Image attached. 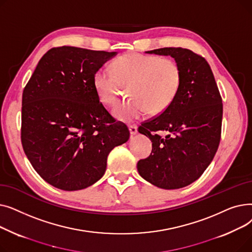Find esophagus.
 Masks as SVG:
<instances>
[{
	"mask_svg": "<svg viewBox=\"0 0 252 252\" xmlns=\"http://www.w3.org/2000/svg\"><path fill=\"white\" fill-rule=\"evenodd\" d=\"M128 129H129L130 135H136V134L138 133V126H137L136 125L129 126H128Z\"/></svg>",
	"mask_w": 252,
	"mask_h": 252,
	"instance_id": "obj_1",
	"label": "esophagus"
}]
</instances>
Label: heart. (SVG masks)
I'll return each instance as SVG.
<instances>
[{"label":"heart","mask_w":252,"mask_h":252,"mask_svg":"<svg viewBox=\"0 0 252 252\" xmlns=\"http://www.w3.org/2000/svg\"><path fill=\"white\" fill-rule=\"evenodd\" d=\"M183 82L180 64L170 58L140 53H127L111 63V68L101 67L93 77V87L104 105L113 104L128 84L129 98L118 102L112 108L113 116L131 122L144 115L160 114L176 100Z\"/></svg>","instance_id":"1"}]
</instances>
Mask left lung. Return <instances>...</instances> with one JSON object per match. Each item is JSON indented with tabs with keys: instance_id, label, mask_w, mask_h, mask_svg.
<instances>
[{
	"instance_id": "left-lung-1",
	"label": "left lung",
	"mask_w": 252,
	"mask_h": 252,
	"mask_svg": "<svg viewBox=\"0 0 252 252\" xmlns=\"http://www.w3.org/2000/svg\"><path fill=\"white\" fill-rule=\"evenodd\" d=\"M146 53L173 57L181 66L183 82L173 104L139 126V133L151 140L152 152L139 160L137 168L158 188L180 189L199 179L214 159L220 140L221 97L209 64L200 55L183 48Z\"/></svg>"
}]
</instances>
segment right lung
Listing matches in <instances>:
<instances>
[{"instance_id":"right-lung-1","label":"right lung","mask_w":252,"mask_h":252,"mask_svg":"<svg viewBox=\"0 0 252 252\" xmlns=\"http://www.w3.org/2000/svg\"><path fill=\"white\" fill-rule=\"evenodd\" d=\"M116 52L63 46L37 63L22 94L21 142L32 167L64 191L92 186L109 152L129 138L100 103L93 77Z\"/></svg>"}]
</instances>
